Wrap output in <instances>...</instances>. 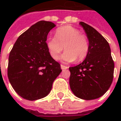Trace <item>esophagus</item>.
I'll return each mask as SVG.
<instances>
[{"label": "esophagus", "instance_id": "1", "mask_svg": "<svg viewBox=\"0 0 121 121\" xmlns=\"http://www.w3.org/2000/svg\"><path fill=\"white\" fill-rule=\"evenodd\" d=\"M61 69H68V67L64 65H61Z\"/></svg>", "mask_w": 121, "mask_h": 121}]
</instances>
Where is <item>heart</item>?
<instances>
[{
    "instance_id": "heart-1",
    "label": "heart",
    "mask_w": 121,
    "mask_h": 121,
    "mask_svg": "<svg viewBox=\"0 0 121 121\" xmlns=\"http://www.w3.org/2000/svg\"><path fill=\"white\" fill-rule=\"evenodd\" d=\"M46 45L51 57L54 60L58 59L64 48L66 51L61 58L65 62H71L76 59L78 61H81L86 58L89 50L86 36L71 26L58 28L56 36L47 37Z\"/></svg>"
}]
</instances>
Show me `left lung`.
Masks as SVG:
<instances>
[{"instance_id": "obj_1", "label": "left lung", "mask_w": 121, "mask_h": 121, "mask_svg": "<svg viewBox=\"0 0 121 121\" xmlns=\"http://www.w3.org/2000/svg\"><path fill=\"white\" fill-rule=\"evenodd\" d=\"M89 40V50L84 61L69 67V85L74 95L84 100L102 96L112 84L114 62L106 39L95 28L84 22L79 23Z\"/></svg>"}]
</instances>
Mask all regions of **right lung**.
Instances as JSON below:
<instances>
[{"mask_svg":"<svg viewBox=\"0 0 121 121\" xmlns=\"http://www.w3.org/2000/svg\"><path fill=\"white\" fill-rule=\"evenodd\" d=\"M55 26L49 21L37 22L18 37L10 51L8 79L23 99L35 100L48 95L62 71L46 45L48 32Z\"/></svg>","mask_w":121,"mask_h":121,"instance_id":"obj_1","label":"right lung"}]
</instances>
